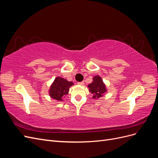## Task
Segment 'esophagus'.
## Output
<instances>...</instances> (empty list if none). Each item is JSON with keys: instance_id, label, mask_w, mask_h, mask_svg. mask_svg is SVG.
Segmentation results:
<instances>
[{"instance_id": "34e87169", "label": "esophagus", "mask_w": 158, "mask_h": 158, "mask_svg": "<svg viewBox=\"0 0 158 158\" xmlns=\"http://www.w3.org/2000/svg\"><path fill=\"white\" fill-rule=\"evenodd\" d=\"M84 82H78V85H84Z\"/></svg>"}]
</instances>
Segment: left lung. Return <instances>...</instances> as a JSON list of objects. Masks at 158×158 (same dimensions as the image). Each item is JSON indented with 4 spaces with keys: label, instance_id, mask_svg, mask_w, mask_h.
Returning <instances> with one entry per match:
<instances>
[{
    "label": "left lung",
    "instance_id": "1",
    "mask_svg": "<svg viewBox=\"0 0 158 158\" xmlns=\"http://www.w3.org/2000/svg\"><path fill=\"white\" fill-rule=\"evenodd\" d=\"M89 92L93 94L94 99H98L103 96V94L107 92L106 85L103 82L102 78L99 76H95L93 82L88 85Z\"/></svg>",
    "mask_w": 158,
    "mask_h": 158
}]
</instances>
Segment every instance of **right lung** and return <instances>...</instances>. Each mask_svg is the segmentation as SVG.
<instances>
[{
    "instance_id": "add662e5",
    "label": "right lung",
    "mask_w": 158,
    "mask_h": 158,
    "mask_svg": "<svg viewBox=\"0 0 158 158\" xmlns=\"http://www.w3.org/2000/svg\"><path fill=\"white\" fill-rule=\"evenodd\" d=\"M74 84L64 78L56 77L51 84L49 89L51 98L57 101H63V99L69 94V88Z\"/></svg>"
}]
</instances>
